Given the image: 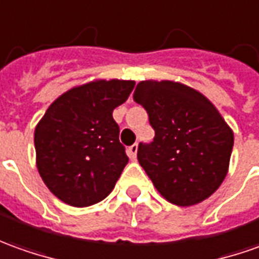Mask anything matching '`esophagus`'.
Wrapping results in <instances>:
<instances>
[{
  "instance_id": "esophagus-1",
  "label": "esophagus",
  "mask_w": 259,
  "mask_h": 259,
  "mask_svg": "<svg viewBox=\"0 0 259 259\" xmlns=\"http://www.w3.org/2000/svg\"><path fill=\"white\" fill-rule=\"evenodd\" d=\"M137 152H138V144H134V145L128 148V156H130V159H137Z\"/></svg>"
}]
</instances>
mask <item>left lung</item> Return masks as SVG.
Listing matches in <instances>:
<instances>
[{
    "label": "left lung",
    "instance_id": "obj_1",
    "mask_svg": "<svg viewBox=\"0 0 259 259\" xmlns=\"http://www.w3.org/2000/svg\"><path fill=\"white\" fill-rule=\"evenodd\" d=\"M134 100L155 130L137 153L153 186L182 207L206 200L224 181L234 145L222 114L201 93L170 80L141 81Z\"/></svg>",
    "mask_w": 259,
    "mask_h": 259
}]
</instances>
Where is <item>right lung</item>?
I'll list each match as a JSON object with an SVG mask.
<instances>
[{
    "label": "right lung",
    "mask_w": 259,
    "mask_h": 259,
    "mask_svg": "<svg viewBox=\"0 0 259 259\" xmlns=\"http://www.w3.org/2000/svg\"><path fill=\"white\" fill-rule=\"evenodd\" d=\"M133 80H94L52 103L35 128L36 166L58 199L87 207L106 199L128 163L112 118L125 103Z\"/></svg>",
    "instance_id": "add662e5"
}]
</instances>
